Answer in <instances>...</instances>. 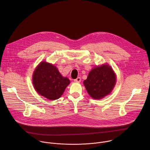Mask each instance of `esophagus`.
Listing matches in <instances>:
<instances>
[{
    "label": "esophagus",
    "instance_id": "1",
    "mask_svg": "<svg viewBox=\"0 0 150 150\" xmlns=\"http://www.w3.org/2000/svg\"><path fill=\"white\" fill-rule=\"evenodd\" d=\"M81 78H80V77H78L77 78H76L75 79H74V81H75V82H81Z\"/></svg>",
    "mask_w": 150,
    "mask_h": 150
}]
</instances>
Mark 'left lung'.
<instances>
[{"mask_svg": "<svg viewBox=\"0 0 150 150\" xmlns=\"http://www.w3.org/2000/svg\"><path fill=\"white\" fill-rule=\"evenodd\" d=\"M116 81V75L112 68L103 65L93 69L83 84L92 98L100 99L111 93Z\"/></svg>", "mask_w": 150, "mask_h": 150, "instance_id": "1", "label": "left lung"}]
</instances>
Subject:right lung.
Wrapping results in <instances>:
<instances>
[{
	"instance_id": "right-lung-1",
	"label": "right lung",
	"mask_w": 150,
	"mask_h": 150,
	"mask_svg": "<svg viewBox=\"0 0 150 150\" xmlns=\"http://www.w3.org/2000/svg\"><path fill=\"white\" fill-rule=\"evenodd\" d=\"M33 83L38 94L54 100L63 94L70 81L68 78L63 77L52 64L42 62L34 72Z\"/></svg>"
}]
</instances>
